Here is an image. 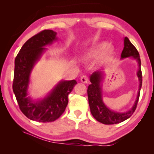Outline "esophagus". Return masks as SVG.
<instances>
[{
	"label": "esophagus",
	"mask_w": 154,
	"mask_h": 154,
	"mask_svg": "<svg viewBox=\"0 0 154 154\" xmlns=\"http://www.w3.org/2000/svg\"><path fill=\"white\" fill-rule=\"evenodd\" d=\"M80 81L82 83H88V77L86 75H82L80 78Z\"/></svg>",
	"instance_id": "obj_1"
}]
</instances>
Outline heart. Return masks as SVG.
Masks as SVG:
<instances>
[{"label": "heart", "mask_w": 154, "mask_h": 154, "mask_svg": "<svg viewBox=\"0 0 154 154\" xmlns=\"http://www.w3.org/2000/svg\"><path fill=\"white\" fill-rule=\"evenodd\" d=\"M105 47H106L105 44H101V45H100V46L98 47V48H97V49H95V50H94V51H91V52L90 53L89 55H90V56H92V55H94L95 54H96L97 52H98V51H99L102 50V49H103Z\"/></svg>", "instance_id": "b5f03b06"}]
</instances>
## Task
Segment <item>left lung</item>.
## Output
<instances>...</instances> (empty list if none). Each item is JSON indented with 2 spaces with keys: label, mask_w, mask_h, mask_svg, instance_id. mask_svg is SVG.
I'll return each mask as SVG.
<instances>
[{
  "label": "left lung",
  "mask_w": 154,
  "mask_h": 154,
  "mask_svg": "<svg viewBox=\"0 0 154 154\" xmlns=\"http://www.w3.org/2000/svg\"><path fill=\"white\" fill-rule=\"evenodd\" d=\"M132 58L136 60L138 64V71L137 76L139 79V89L137 95L133 106L126 112H117L108 108L103 100L102 96L101 81L103 79V72L96 71L90 77L91 84L88 88V96L91 112L93 117L98 122L104 125H114L124 122L132 115L137 107L140 97V92L142 87V72H141V61L138 51L131 43L129 39L124 38V48L121 54V59Z\"/></svg>",
  "instance_id": "obj_1"
}]
</instances>
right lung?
Here are the masks:
<instances>
[{
  "label": "right lung",
  "instance_id": "obj_1",
  "mask_svg": "<svg viewBox=\"0 0 154 154\" xmlns=\"http://www.w3.org/2000/svg\"><path fill=\"white\" fill-rule=\"evenodd\" d=\"M56 35L51 29H45L32 37L14 61L13 91L19 109L26 117L39 122H51L61 116L68 104V95L77 84L75 79L61 80L43 98L35 100L28 95L31 72L46 50L45 47L58 40Z\"/></svg>",
  "mask_w": 154,
  "mask_h": 154
}]
</instances>
